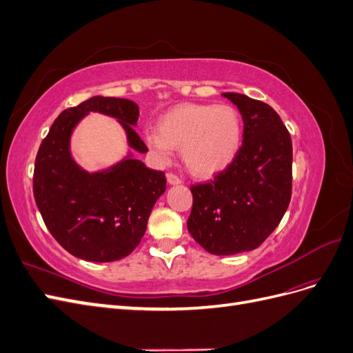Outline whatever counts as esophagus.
I'll return each mask as SVG.
<instances>
[{
  "mask_svg": "<svg viewBox=\"0 0 353 353\" xmlns=\"http://www.w3.org/2000/svg\"><path fill=\"white\" fill-rule=\"evenodd\" d=\"M166 176H168V183H169L170 185H178V184L183 183V179H181V178H179L176 174H174V172L168 174Z\"/></svg>",
  "mask_w": 353,
  "mask_h": 353,
  "instance_id": "34e87169",
  "label": "esophagus"
}]
</instances>
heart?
Returning <instances> with one entry per match:
<instances>
[{
  "label": "heart",
  "mask_w": 353,
  "mask_h": 353,
  "mask_svg": "<svg viewBox=\"0 0 353 353\" xmlns=\"http://www.w3.org/2000/svg\"><path fill=\"white\" fill-rule=\"evenodd\" d=\"M243 140L239 112L227 104H183L159 119V131L145 132V143L163 162L183 147L191 172L212 176L237 157Z\"/></svg>",
  "instance_id": "heart-1"
}]
</instances>
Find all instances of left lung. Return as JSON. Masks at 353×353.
<instances>
[{
	"label": "left lung",
	"mask_w": 353,
	"mask_h": 353,
	"mask_svg": "<svg viewBox=\"0 0 353 353\" xmlns=\"http://www.w3.org/2000/svg\"><path fill=\"white\" fill-rule=\"evenodd\" d=\"M244 130L234 162L205 184L191 185L187 228L203 249L228 256L253 250L276 228L292 199V138L271 105L223 92Z\"/></svg>",
	"instance_id": "8db88e82"
}]
</instances>
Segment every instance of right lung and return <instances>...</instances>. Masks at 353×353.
I'll use <instances>...</instances> for the list:
<instances>
[{
    "mask_svg": "<svg viewBox=\"0 0 353 353\" xmlns=\"http://www.w3.org/2000/svg\"><path fill=\"white\" fill-rule=\"evenodd\" d=\"M90 112L114 117L130 147L148 152L134 130L140 116L134 101L91 97L63 110L42 140L35 159L34 197L63 249L88 262H113L140 244L154 203L166 190V176L131 154L100 172L90 174L78 166L70 154V135Z\"/></svg>",
    "mask_w": 353,
    "mask_h": 353,
    "instance_id": "add662e5",
    "label": "right lung"
}]
</instances>
